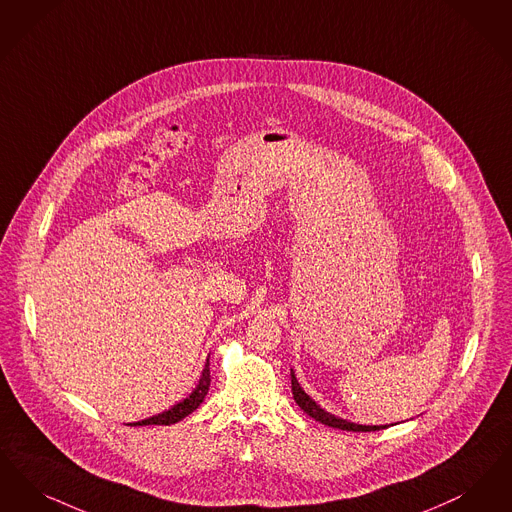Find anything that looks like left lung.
<instances>
[{
  "mask_svg": "<svg viewBox=\"0 0 512 512\" xmlns=\"http://www.w3.org/2000/svg\"><path fill=\"white\" fill-rule=\"evenodd\" d=\"M290 382H292V396L294 401L298 403V407L308 413L312 419L319 421V423L327 424V426H333V428H340V430H348V432H373V430H382L386 426H365V424L348 423L340 417H334L331 413H327L325 409H321L315 401L300 388L298 380L294 377V371H290Z\"/></svg>",
  "mask_w": 512,
  "mask_h": 512,
  "instance_id": "obj_1",
  "label": "left lung"
}]
</instances>
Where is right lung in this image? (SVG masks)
<instances>
[{
  "label": "right lung",
  "instance_id": "right-lung-1",
  "mask_svg": "<svg viewBox=\"0 0 512 512\" xmlns=\"http://www.w3.org/2000/svg\"><path fill=\"white\" fill-rule=\"evenodd\" d=\"M208 388H210V361L206 359V365L202 369V377H200L197 388L185 398L183 401L176 403L172 409L164 411V413H158L155 417H149L145 421H137L132 423L130 426H145V424H174L185 419L189 413H193L197 407H199L204 396L208 394Z\"/></svg>",
  "mask_w": 512,
  "mask_h": 512
}]
</instances>
